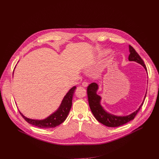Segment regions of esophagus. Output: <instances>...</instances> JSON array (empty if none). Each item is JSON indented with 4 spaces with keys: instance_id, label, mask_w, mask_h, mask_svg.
I'll return each instance as SVG.
<instances>
[{
    "instance_id": "obj_1",
    "label": "esophagus",
    "mask_w": 159,
    "mask_h": 159,
    "mask_svg": "<svg viewBox=\"0 0 159 159\" xmlns=\"http://www.w3.org/2000/svg\"><path fill=\"white\" fill-rule=\"evenodd\" d=\"M82 86H84V87H86L88 86V83L87 82H82Z\"/></svg>"
}]
</instances>
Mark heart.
<instances>
[{
	"mask_svg": "<svg viewBox=\"0 0 159 159\" xmlns=\"http://www.w3.org/2000/svg\"><path fill=\"white\" fill-rule=\"evenodd\" d=\"M107 53H108V51H107V50H104V51H103V52H101V53H100V56H101V57H102V56H103V55H106Z\"/></svg>",
	"mask_w": 159,
	"mask_h": 159,
	"instance_id": "b5f03b06",
	"label": "heart"
}]
</instances>
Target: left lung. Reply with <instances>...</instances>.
Returning <instances> with one entry per match:
<instances>
[{"instance_id": "left-lung-1", "label": "left lung", "mask_w": 159, "mask_h": 159, "mask_svg": "<svg viewBox=\"0 0 159 159\" xmlns=\"http://www.w3.org/2000/svg\"><path fill=\"white\" fill-rule=\"evenodd\" d=\"M129 50L130 54L129 55L128 60L129 61H134L141 64L147 71V67L144 63L143 60L131 45H129ZM87 90L89 104L93 114L99 122L108 127H118L123 125L133 120L143 106L145 98L146 97L145 94L143 102L137 111H135L131 113V115L126 116H118L111 115L110 113L106 112L101 106L100 103L101 98L100 96L97 94L98 85L96 83L93 82L89 85Z\"/></svg>"}]
</instances>
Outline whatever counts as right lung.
Instances as JSON below:
<instances>
[{
    "label": "right lung",
    "mask_w": 159,
    "mask_h": 159,
    "mask_svg": "<svg viewBox=\"0 0 159 159\" xmlns=\"http://www.w3.org/2000/svg\"><path fill=\"white\" fill-rule=\"evenodd\" d=\"M76 87L74 86L70 89L65 96L59 108L48 118L42 120H32L25 117L20 112V114L28 123L41 128H55L62 123L66 118L72 104V98Z\"/></svg>",
    "instance_id": "obj_1"
}]
</instances>
